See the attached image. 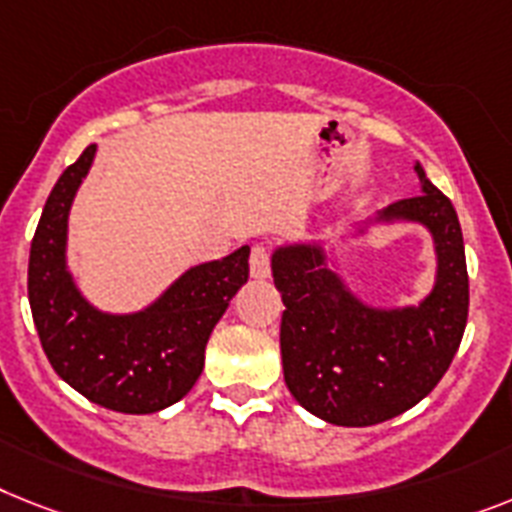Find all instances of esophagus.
Wrapping results in <instances>:
<instances>
[{
    "mask_svg": "<svg viewBox=\"0 0 512 512\" xmlns=\"http://www.w3.org/2000/svg\"><path fill=\"white\" fill-rule=\"evenodd\" d=\"M248 264H251V277H256V280L269 277V274H272V253H269V246L256 243V246L251 248V259H248Z\"/></svg>",
    "mask_w": 512,
    "mask_h": 512,
    "instance_id": "esophagus-1",
    "label": "esophagus"
}]
</instances>
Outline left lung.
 <instances>
[{"mask_svg":"<svg viewBox=\"0 0 512 512\" xmlns=\"http://www.w3.org/2000/svg\"><path fill=\"white\" fill-rule=\"evenodd\" d=\"M416 175L421 193L395 201L379 219L418 222L432 232L437 282L418 306L361 303L319 246H285L272 256L274 285L285 303L280 348L287 390L329 424H382L421 403L463 340L468 272L458 214L421 164Z\"/></svg>","mask_w":512,"mask_h":512,"instance_id":"1","label":"left lung"}]
</instances>
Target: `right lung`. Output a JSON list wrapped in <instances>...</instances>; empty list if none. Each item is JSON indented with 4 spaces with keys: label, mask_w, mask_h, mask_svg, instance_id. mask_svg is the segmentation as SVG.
<instances>
[{
    "label": "right lung",
    "mask_w": 512,
    "mask_h": 512,
    "mask_svg": "<svg viewBox=\"0 0 512 512\" xmlns=\"http://www.w3.org/2000/svg\"><path fill=\"white\" fill-rule=\"evenodd\" d=\"M96 143L73 162L46 198L28 261L33 324L52 369L91 403L117 413H156L190 392L204 371L211 329L248 280V253L198 264L138 314H104L67 272V214Z\"/></svg>",
    "instance_id": "add662e5"
}]
</instances>
